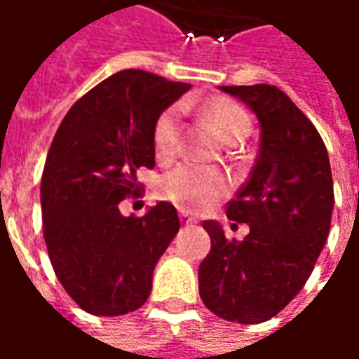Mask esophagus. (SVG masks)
<instances>
[{"label":"esophagus","instance_id":"obj_1","mask_svg":"<svg viewBox=\"0 0 359 359\" xmlns=\"http://www.w3.org/2000/svg\"><path fill=\"white\" fill-rule=\"evenodd\" d=\"M180 221L184 222V224H194V222H197L195 217H191L187 211H180Z\"/></svg>","mask_w":359,"mask_h":359}]
</instances>
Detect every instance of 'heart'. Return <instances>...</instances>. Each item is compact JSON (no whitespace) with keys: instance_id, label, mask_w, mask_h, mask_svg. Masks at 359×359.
Listing matches in <instances>:
<instances>
[{"instance_id":"heart-1","label":"heart","mask_w":359,"mask_h":359,"mask_svg":"<svg viewBox=\"0 0 359 359\" xmlns=\"http://www.w3.org/2000/svg\"><path fill=\"white\" fill-rule=\"evenodd\" d=\"M207 123L224 142H238L250 133V117L244 109L231 100L217 97L203 107ZM152 147L156 160L170 162L180 147V111L168 109L156 121L152 130ZM229 191L226 177L217 170L182 164L160 180L158 194L184 211H203L217 203Z\"/></svg>"}]
</instances>
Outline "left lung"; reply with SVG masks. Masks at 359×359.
<instances>
[{"label":"left lung","mask_w":359,"mask_h":359,"mask_svg":"<svg viewBox=\"0 0 359 359\" xmlns=\"http://www.w3.org/2000/svg\"><path fill=\"white\" fill-rule=\"evenodd\" d=\"M259 123V154L250 180L226 207L246 222L244 241H226L221 222L205 221L211 252L199 266V295L224 320L258 325L276 316L307 283L325 248L334 187L315 125L276 86H221Z\"/></svg>","instance_id":"left-lung-1"}]
</instances>
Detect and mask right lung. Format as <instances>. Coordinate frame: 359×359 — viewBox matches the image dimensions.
<instances>
[{"label":"right lung","mask_w":359,"mask_h":359,"mask_svg":"<svg viewBox=\"0 0 359 359\" xmlns=\"http://www.w3.org/2000/svg\"><path fill=\"white\" fill-rule=\"evenodd\" d=\"M189 83L121 70L76 101L54 135L41 182L44 242L62 287L86 313L137 311L158 259L180 231L174 205L144 217L118 203L138 194V168L156 164L152 130Z\"/></svg>","instance_id":"obj_1"}]
</instances>
